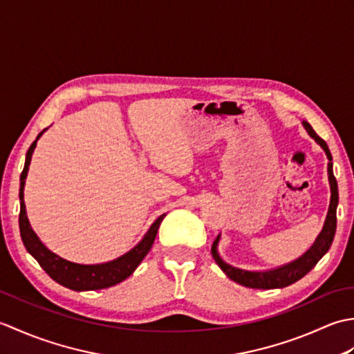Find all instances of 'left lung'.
Masks as SVG:
<instances>
[{"label":"left lung","instance_id":"obj_1","mask_svg":"<svg viewBox=\"0 0 354 354\" xmlns=\"http://www.w3.org/2000/svg\"><path fill=\"white\" fill-rule=\"evenodd\" d=\"M306 131L309 132L310 137L318 142V145L326 150V155L328 158V181H330V189H332V199H330V207H328V213H327V219L324 223V228H322L321 234L318 236L317 242L313 243V246L307 251L303 257H299L298 260L289 263V265L281 266L274 270H268V272H251V270H243V269H237L227 265L216 251L217 242H219V236L216 237L212 246V255L214 261L219 265V268L223 270L225 274L231 278L232 281H236L239 284L245 286V288H252V289H277V288H286L292 283L298 281L299 278H303L307 272L315 268V265L321 260L322 255H324L330 246H332L335 232H336V207H337V183L336 178L333 175V162H332V153H330L327 142L322 140L319 135L312 129V126L303 122Z\"/></svg>","mask_w":354,"mask_h":354}]
</instances>
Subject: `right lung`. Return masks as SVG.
Listing matches in <instances>:
<instances>
[{"label": "right lung", "instance_id": "right-lung-1", "mask_svg": "<svg viewBox=\"0 0 354 354\" xmlns=\"http://www.w3.org/2000/svg\"><path fill=\"white\" fill-rule=\"evenodd\" d=\"M45 131V129H44ZM42 131V132H44ZM42 132L37 135L36 140L32 142V146L28 147L26 155V164L24 170L21 173V189H19V199H21V209H19V232L22 243H24L26 250L33 255L35 260L39 263V266L47 272L56 283L65 286V288L73 290H97L104 289L109 286H114L120 281L126 280L137 266L141 263V260L146 257L150 248L153 245V240L156 237L158 228L164 219V216H160L153 222L152 227L147 231V234L141 242L131 250L127 254L118 257L117 260H112L109 263H103V265H77V263L66 261L59 257V255L53 254L50 250H47L42 245V242L33 232L32 227H30L27 214H26V204H24V183L27 178L30 160H32V153L36 147V141L39 140Z\"/></svg>", "mask_w": 354, "mask_h": 354}]
</instances>
